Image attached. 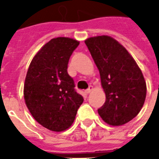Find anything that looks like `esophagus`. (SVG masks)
<instances>
[{
  "mask_svg": "<svg viewBox=\"0 0 159 159\" xmlns=\"http://www.w3.org/2000/svg\"><path fill=\"white\" fill-rule=\"evenodd\" d=\"M92 90H93V87H92V86H89V88L88 89L85 90V93H86L87 94H89V93L90 92L92 91Z\"/></svg>",
  "mask_w": 159,
  "mask_h": 159,
  "instance_id": "1",
  "label": "esophagus"
}]
</instances>
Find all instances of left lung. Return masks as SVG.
<instances>
[{"instance_id": "8db88e82", "label": "left lung", "mask_w": 159, "mask_h": 159, "mask_svg": "<svg viewBox=\"0 0 159 159\" xmlns=\"http://www.w3.org/2000/svg\"><path fill=\"white\" fill-rule=\"evenodd\" d=\"M85 44L99 69L106 93V102L98 113L110 125L125 124L136 117L146 100L143 74L126 48L112 37H90Z\"/></svg>"}]
</instances>
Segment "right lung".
Wrapping results in <instances>:
<instances>
[{"label": "right lung", "instance_id": "obj_1", "mask_svg": "<svg viewBox=\"0 0 159 159\" xmlns=\"http://www.w3.org/2000/svg\"><path fill=\"white\" fill-rule=\"evenodd\" d=\"M79 42L68 37L50 40L29 66L24 97L30 112L38 123L60 132L71 126L83 98L76 91L67 72L70 57Z\"/></svg>", "mask_w": 159, "mask_h": 159}]
</instances>
